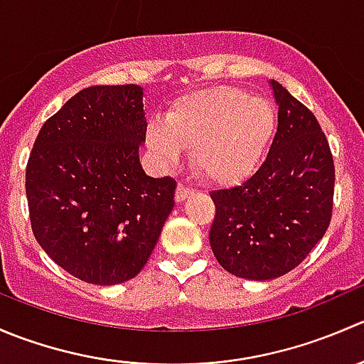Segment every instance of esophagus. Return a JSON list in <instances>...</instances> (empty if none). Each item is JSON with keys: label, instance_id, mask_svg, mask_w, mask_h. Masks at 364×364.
<instances>
[{"label": "esophagus", "instance_id": "1", "mask_svg": "<svg viewBox=\"0 0 364 364\" xmlns=\"http://www.w3.org/2000/svg\"><path fill=\"white\" fill-rule=\"evenodd\" d=\"M192 193H193L192 188H188V186H185V185H181V183H179L178 188H176V203H183V200L188 199Z\"/></svg>", "mask_w": 364, "mask_h": 364}]
</instances>
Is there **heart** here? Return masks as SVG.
<instances>
[{"instance_id": "b5f03b06", "label": "heart", "mask_w": 364, "mask_h": 364, "mask_svg": "<svg viewBox=\"0 0 364 364\" xmlns=\"http://www.w3.org/2000/svg\"><path fill=\"white\" fill-rule=\"evenodd\" d=\"M277 132V112L264 98L230 86L208 87L174 102L164 124L148 128V144L164 165H174L181 149L192 151V167L204 181L234 186L262 161Z\"/></svg>"}]
</instances>
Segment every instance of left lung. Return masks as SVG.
<instances>
[{"instance_id":"1","label":"left lung","mask_w":364,"mask_h":364,"mask_svg":"<svg viewBox=\"0 0 364 364\" xmlns=\"http://www.w3.org/2000/svg\"><path fill=\"white\" fill-rule=\"evenodd\" d=\"M278 128L267 159L241 186L211 192L209 245L220 266L247 280H273L299 266L333 215L335 161L317 117L271 80Z\"/></svg>"}]
</instances>
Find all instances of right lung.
<instances>
[{
	"label": "right lung",
	"instance_id": "add662e5",
	"mask_svg": "<svg viewBox=\"0 0 364 364\" xmlns=\"http://www.w3.org/2000/svg\"><path fill=\"white\" fill-rule=\"evenodd\" d=\"M142 87L91 86L43 123L26 167L31 229L67 273L95 285L137 277L174 208L176 179L146 176Z\"/></svg>",
	"mask_w": 364,
	"mask_h": 364
}]
</instances>
